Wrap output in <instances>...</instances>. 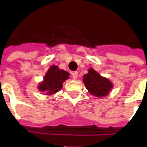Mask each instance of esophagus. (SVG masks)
<instances>
[{"mask_svg":"<svg viewBox=\"0 0 147 147\" xmlns=\"http://www.w3.org/2000/svg\"><path fill=\"white\" fill-rule=\"evenodd\" d=\"M78 71H74L73 74H72V78L74 79H77L78 78Z\"/></svg>","mask_w":147,"mask_h":147,"instance_id":"34e87169","label":"esophagus"}]
</instances>
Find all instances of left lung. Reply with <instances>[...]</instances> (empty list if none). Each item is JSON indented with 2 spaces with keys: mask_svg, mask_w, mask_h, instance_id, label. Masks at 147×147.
Here are the masks:
<instances>
[{
  "mask_svg": "<svg viewBox=\"0 0 147 147\" xmlns=\"http://www.w3.org/2000/svg\"><path fill=\"white\" fill-rule=\"evenodd\" d=\"M82 82L88 91L96 97H104L114 88L113 83L105 77L100 76L93 69H89L87 74L83 75Z\"/></svg>",
  "mask_w": 147,
  "mask_h": 147,
  "instance_id": "left-lung-1",
  "label": "left lung"
}]
</instances>
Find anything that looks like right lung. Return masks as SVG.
Instances as JSON below:
<instances>
[{
    "mask_svg": "<svg viewBox=\"0 0 147 147\" xmlns=\"http://www.w3.org/2000/svg\"><path fill=\"white\" fill-rule=\"evenodd\" d=\"M69 78V73L60 69L56 65H52L45 74L42 82H39L37 88L45 95L51 96L59 92L63 87V82Z\"/></svg>",
    "mask_w": 147,
    "mask_h": 147,
    "instance_id": "1",
    "label": "right lung"
}]
</instances>
